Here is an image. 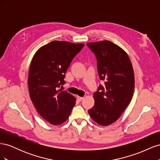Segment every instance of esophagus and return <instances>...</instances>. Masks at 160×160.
<instances>
[{
	"mask_svg": "<svg viewBox=\"0 0 160 160\" xmlns=\"http://www.w3.org/2000/svg\"><path fill=\"white\" fill-rule=\"evenodd\" d=\"M77 99H78L79 101H81L83 100V97H79V96H77Z\"/></svg>",
	"mask_w": 160,
	"mask_h": 160,
	"instance_id": "34e87169",
	"label": "esophagus"
}]
</instances>
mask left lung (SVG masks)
Returning a JSON list of instances; mask_svg holds the SVG:
<instances>
[{
	"mask_svg": "<svg viewBox=\"0 0 160 160\" xmlns=\"http://www.w3.org/2000/svg\"><path fill=\"white\" fill-rule=\"evenodd\" d=\"M97 59L99 85L93 93L95 105L88 112L96 123L109 125L126 109L134 91V74L128 54L112 42L87 43Z\"/></svg>",
	"mask_w": 160,
	"mask_h": 160,
	"instance_id": "left-lung-1",
	"label": "left lung"
}]
</instances>
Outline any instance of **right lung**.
Wrapping results in <instances>:
<instances>
[{"label": "right lung", "mask_w": 160, "mask_h": 160, "mask_svg": "<svg viewBox=\"0 0 160 160\" xmlns=\"http://www.w3.org/2000/svg\"><path fill=\"white\" fill-rule=\"evenodd\" d=\"M84 44L52 41L41 47L34 55L28 73L30 98L41 117L52 125L69 118L75 98L59 89L65 83L66 71Z\"/></svg>", "instance_id": "obj_1"}]
</instances>
